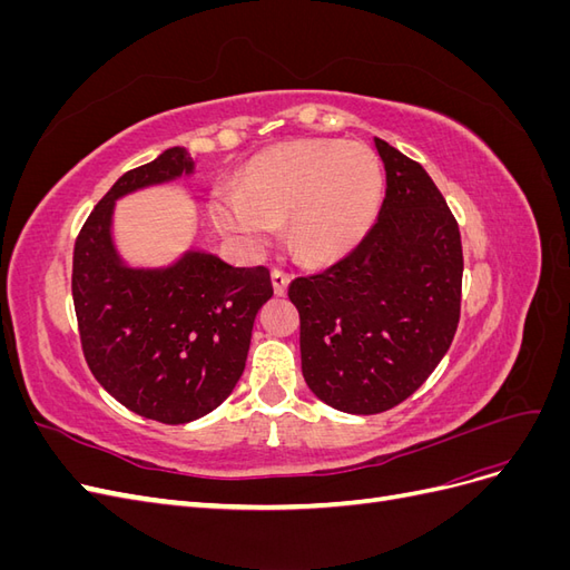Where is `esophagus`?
Masks as SVG:
<instances>
[{
    "instance_id": "esophagus-1",
    "label": "esophagus",
    "mask_w": 570,
    "mask_h": 570,
    "mask_svg": "<svg viewBox=\"0 0 570 570\" xmlns=\"http://www.w3.org/2000/svg\"><path fill=\"white\" fill-rule=\"evenodd\" d=\"M271 281H273L275 295H285V292H287V283H289V273L275 266V268L271 271Z\"/></svg>"
}]
</instances>
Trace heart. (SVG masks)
Returning <instances> with one entry per match:
<instances>
[{
    "instance_id": "b5f03b06",
    "label": "heart",
    "mask_w": 570,
    "mask_h": 570,
    "mask_svg": "<svg viewBox=\"0 0 570 570\" xmlns=\"http://www.w3.org/2000/svg\"><path fill=\"white\" fill-rule=\"evenodd\" d=\"M383 164L358 142L299 140L247 164L243 185L212 189L209 212L230 235L262 243L289 218V245L304 262H333L354 249L383 202Z\"/></svg>"
}]
</instances>
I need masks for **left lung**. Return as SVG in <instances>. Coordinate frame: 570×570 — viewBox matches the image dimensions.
I'll return each mask as SVG.
<instances>
[{"mask_svg": "<svg viewBox=\"0 0 570 570\" xmlns=\"http://www.w3.org/2000/svg\"><path fill=\"white\" fill-rule=\"evenodd\" d=\"M387 187L366 237L289 283L306 385L344 413H381L416 392L454 340L463 252L454 214L425 168L381 137Z\"/></svg>", "mask_w": 570, "mask_h": 570, "instance_id": "1", "label": "left lung"}]
</instances>
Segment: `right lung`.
<instances>
[{"label": "right lung", "instance_id": "obj_1", "mask_svg": "<svg viewBox=\"0 0 570 570\" xmlns=\"http://www.w3.org/2000/svg\"><path fill=\"white\" fill-rule=\"evenodd\" d=\"M170 147L120 176L76 237L73 306L97 383L145 419L180 425L214 411L245 371L254 318L271 297L266 266L235 268L187 252L168 268H128L111 239L114 202L193 174Z\"/></svg>", "mask_w": 570, "mask_h": 570}]
</instances>
